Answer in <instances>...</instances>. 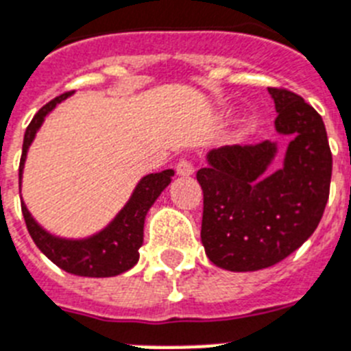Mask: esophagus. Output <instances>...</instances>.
<instances>
[{"label":"esophagus","mask_w":351,"mask_h":351,"mask_svg":"<svg viewBox=\"0 0 351 351\" xmlns=\"http://www.w3.org/2000/svg\"><path fill=\"white\" fill-rule=\"evenodd\" d=\"M194 169H196V167H194V164L189 158H180V160L176 162V173H178V175L189 176L193 175Z\"/></svg>","instance_id":"obj_1"}]
</instances>
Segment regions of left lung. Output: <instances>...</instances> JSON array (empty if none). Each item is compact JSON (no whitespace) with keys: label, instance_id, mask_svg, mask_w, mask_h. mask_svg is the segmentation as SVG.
<instances>
[{"label":"left lung","instance_id":"obj_1","mask_svg":"<svg viewBox=\"0 0 351 351\" xmlns=\"http://www.w3.org/2000/svg\"><path fill=\"white\" fill-rule=\"evenodd\" d=\"M275 128L291 135L280 169L269 141L212 149L196 178L203 189L202 243L207 257L228 271H257L289 257L314 234L325 212L332 152L325 123L305 99L267 87Z\"/></svg>","mask_w":351,"mask_h":351}]
</instances>
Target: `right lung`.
<instances>
[{"label": "right lung", "instance_id": "1", "mask_svg": "<svg viewBox=\"0 0 351 351\" xmlns=\"http://www.w3.org/2000/svg\"><path fill=\"white\" fill-rule=\"evenodd\" d=\"M69 94L71 93H64L57 98H53L30 121V125L25 132V141H23L19 182L26 152L34 141L35 132L43 125L46 114L53 110L57 103L66 99ZM173 175H175V171L166 169L162 173L144 176L139 185L135 187L130 202L126 203L125 208L117 214L116 219L98 235L85 241H66L53 237L35 223L28 208L25 207V203H21V210H23L26 228L30 232L34 243L37 244V248L60 269L67 271L71 275L93 276V278L116 276L134 267L139 261V248L143 246L144 235V217L155 199L160 196L162 191L169 185Z\"/></svg>", "mask_w": 351, "mask_h": 351}]
</instances>
